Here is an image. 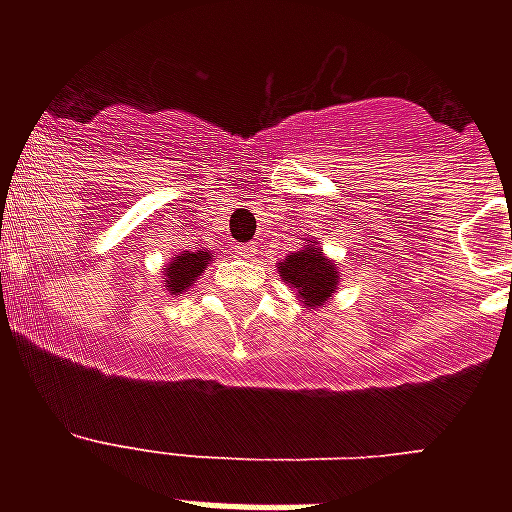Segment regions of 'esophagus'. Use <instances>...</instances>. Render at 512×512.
Instances as JSON below:
<instances>
[{"instance_id":"esophagus-1","label":"esophagus","mask_w":512,"mask_h":512,"mask_svg":"<svg viewBox=\"0 0 512 512\" xmlns=\"http://www.w3.org/2000/svg\"><path fill=\"white\" fill-rule=\"evenodd\" d=\"M236 255H239L241 260H252V257L257 255V244L255 241H249V244H239V247H236Z\"/></svg>"}]
</instances>
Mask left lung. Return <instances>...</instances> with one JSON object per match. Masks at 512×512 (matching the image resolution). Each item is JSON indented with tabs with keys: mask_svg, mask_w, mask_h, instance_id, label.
I'll list each match as a JSON object with an SVG mask.
<instances>
[{
	"mask_svg": "<svg viewBox=\"0 0 512 512\" xmlns=\"http://www.w3.org/2000/svg\"><path fill=\"white\" fill-rule=\"evenodd\" d=\"M279 273L284 284L295 289L300 303L308 308L329 303L340 281V271L324 257V249L316 247V241H308L300 252H289L279 263Z\"/></svg>",
	"mask_w": 512,
	"mask_h": 512,
	"instance_id": "8db88e82",
	"label": "left lung"
}]
</instances>
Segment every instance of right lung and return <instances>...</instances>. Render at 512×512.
I'll return each mask as SVG.
<instances>
[{"instance_id": "right-lung-1", "label": "right lung", "mask_w": 512, "mask_h": 512, "mask_svg": "<svg viewBox=\"0 0 512 512\" xmlns=\"http://www.w3.org/2000/svg\"><path fill=\"white\" fill-rule=\"evenodd\" d=\"M212 260L209 249H196V252H180L164 265V276H167V292L172 295H183L185 289L191 287L193 281L199 279L201 273L207 271V263Z\"/></svg>"}]
</instances>
